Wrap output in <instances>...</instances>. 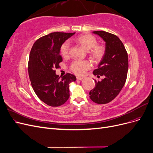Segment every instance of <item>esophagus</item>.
<instances>
[{"instance_id":"1","label":"esophagus","mask_w":153,"mask_h":153,"mask_svg":"<svg viewBox=\"0 0 153 153\" xmlns=\"http://www.w3.org/2000/svg\"><path fill=\"white\" fill-rule=\"evenodd\" d=\"M83 79L82 77H80V76H77L76 77V80H81Z\"/></svg>"}]
</instances>
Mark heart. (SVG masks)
<instances>
[{
    "label": "heart",
    "mask_w": 153,
    "mask_h": 153,
    "mask_svg": "<svg viewBox=\"0 0 153 153\" xmlns=\"http://www.w3.org/2000/svg\"><path fill=\"white\" fill-rule=\"evenodd\" d=\"M76 43L88 51V55L95 63H100L103 61L106 55V48L103 45H97L98 41L91 34H82L74 38ZM70 44L69 41L64 42L61 48L60 53L63 57H67L69 53ZM92 67V63L88 61L75 60L70 65V70L77 75H83Z\"/></svg>",
    "instance_id": "obj_1"
}]
</instances>
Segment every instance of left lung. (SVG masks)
<instances>
[{"instance_id": "1", "label": "left lung", "mask_w": 153, "mask_h": 153, "mask_svg": "<svg viewBox=\"0 0 153 153\" xmlns=\"http://www.w3.org/2000/svg\"><path fill=\"white\" fill-rule=\"evenodd\" d=\"M106 43V55L93 74L101 80H95V87L89 92L91 100L98 104H106L116 97L125 84L128 70V53L117 36L100 30L94 31Z\"/></svg>"}]
</instances>
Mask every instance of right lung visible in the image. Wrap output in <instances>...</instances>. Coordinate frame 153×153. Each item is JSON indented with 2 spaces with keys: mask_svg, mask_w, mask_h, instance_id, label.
<instances>
[{
  "mask_svg": "<svg viewBox=\"0 0 153 153\" xmlns=\"http://www.w3.org/2000/svg\"><path fill=\"white\" fill-rule=\"evenodd\" d=\"M74 34L52 32L39 38L30 50L28 71L32 87L38 98L50 106L66 102L69 98V83L76 80L75 76L70 73L60 78L55 70L62 61L60 55L62 44Z\"/></svg>",
  "mask_w": 153,
  "mask_h": 153,
  "instance_id": "add662e5",
  "label": "right lung"
}]
</instances>
